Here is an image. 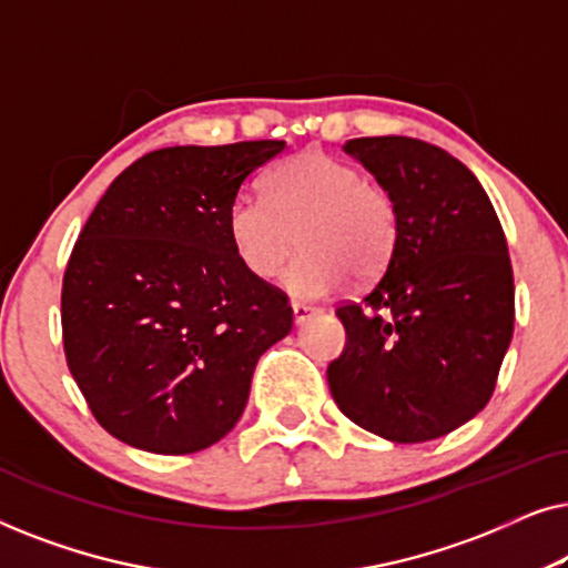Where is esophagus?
I'll return each instance as SVG.
<instances>
[{
	"mask_svg": "<svg viewBox=\"0 0 568 568\" xmlns=\"http://www.w3.org/2000/svg\"><path fill=\"white\" fill-rule=\"evenodd\" d=\"M317 313H321V310H317V307L302 305V302H292V317H294V323H297V325L307 323L310 317H315Z\"/></svg>",
	"mask_w": 568,
	"mask_h": 568,
	"instance_id": "esophagus-1",
	"label": "esophagus"
}]
</instances>
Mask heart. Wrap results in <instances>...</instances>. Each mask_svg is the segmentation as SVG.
Masks as SVG:
<instances>
[{"mask_svg": "<svg viewBox=\"0 0 568 568\" xmlns=\"http://www.w3.org/2000/svg\"><path fill=\"white\" fill-rule=\"evenodd\" d=\"M227 235L255 278L274 276L302 240L305 253L284 271L282 286L297 300H321L352 274L362 282L383 274L398 245V209L348 162L305 150L268 175L266 196L232 201Z\"/></svg>", "mask_w": 568, "mask_h": 568, "instance_id": "heart-1", "label": "heart"}]
</instances>
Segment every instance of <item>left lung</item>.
Segmentation results:
<instances>
[{
	"instance_id": "obj_1",
	"label": "left lung",
	"mask_w": 568,
	"mask_h": 568,
	"mask_svg": "<svg viewBox=\"0 0 568 568\" xmlns=\"http://www.w3.org/2000/svg\"><path fill=\"white\" fill-rule=\"evenodd\" d=\"M398 209V245L362 302L336 310L346 348L328 367L341 414L414 445L470 422L491 398L511 331L515 278L478 178L410 136L348 139Z\"/></svg>"
}]
</instances>
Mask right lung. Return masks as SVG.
Returning <instances> with one entry per match:
<instances>
[{
    "label": "right lung",
    "instance_id": "right-lung-1",
    "mask_svg": "<svg viewBox=\"0 0 568 568\" xmlns=\"http://www.w3.org/2000/svg\"><path fill=\"white\" fill-rule=\"evenodd\" d=\"M276 139L168 146L111 183L61 290L67 364L115 439L158 455L220 442L258 356L292 331L286 294L243 268L227 212Z\"/></svg>",
    "mask_w": 568,
    "mask_h": 568
}]
</instances>
